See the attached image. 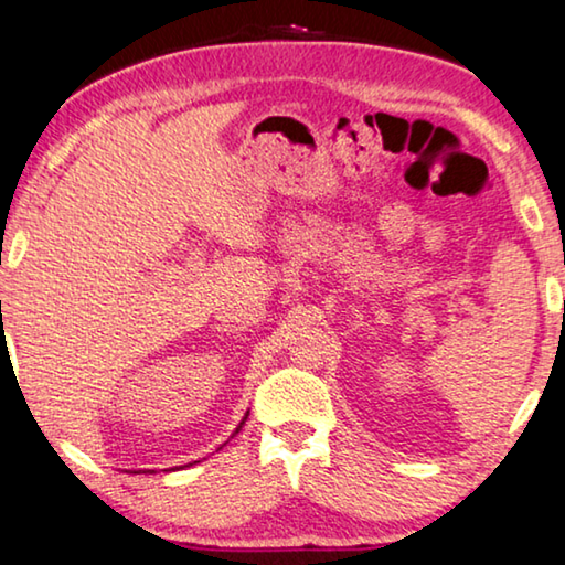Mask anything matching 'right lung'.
<instances>
[{
    "label": "right lung",
    "mask_w": 565,
    "mask_h": 565,
    "mask_svg": "<svg viewBox=\"0 0 565 565\" xmlns=\"http://www.w3.org/2000/svg\"><path fill=\"white\" fill-rule=\"evenodd\" d=\"M243 424H246V420H243ZM243 424H241V426H243ZM241 426H238V428H241Z\"/></svg>",
    "instance_id": "add662e5"
}]
</instances>
